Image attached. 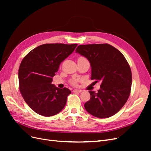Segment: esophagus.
<instances>
[{"label": "esophagus", "mask_w": 151, "mask_h": 151, "mask_svg": "<svg viewBox=\"0 0 151 151\" xmlns=\"http://www.w3.org/2000/svg\"><path fill=\"white\" fill-rule=\"evenodd\" d=\"M74 92H76V93H81L82 91H83V90H81V89H74Z\"/></svg>", "instance_id": "1"}]
</instances>
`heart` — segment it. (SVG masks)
<instances>
[{
  "label": "heart",
  "instance_id": "heart-1",
  "mask_svg": "<svg viewBox=\"0 0 151 151\" xmlns=\"http://www.w3.org/2000/svg\"><path fill=\"white\" fill-rule=\"evenodd\" d=\"M79 58H84V57H79ZM70 83L71 84L74 85V86H77V81L76 79H72L70 81Z\"/></svg>",
  "mask_w": 151,
  "mask_h": 151
}]
</instances>
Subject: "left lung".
Wrapping results in <instances>:
<instances>
[{"label": "left lung", "instance_id": "left-lung-1", "mask_svg": "<svg viewBox=\"0 0 151 151\" xmlns=\"http://www.w3.org/2000/svg\"><path fill=\"white\" fill-rule=\"evenodd\" d=\"M76 52L88 58L91 80L101 81L97 93L89 91L86 111L96 117H110L119 111L129 99L132 81L129 63L119 50L105 44L82 45Z\"/></svg>", "mask_w": 151, "mask_h": 151}]
</instances>
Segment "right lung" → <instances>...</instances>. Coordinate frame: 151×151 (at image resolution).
I'll list each match as a JSON object with an SVG mask.
<instances>
[{
  "instance_id": "obj_1",
  "label": "right lung",
  "mask_w": 151,
  "mask_h": 151,
  "mask_svg": "<svg viewBox=\"0 0 151 151\" xmlns=\"http://www.w3.org/2000/svg\"><path fill=\"white\" fill-rule=\"evenodd\" d=\"M77 44H43L22 59L18 72L19 90L25 102L36 113L51 116L65 106L71 91L52 84L59 65L74 52Z\"/></svg>"
}]
</instances>
